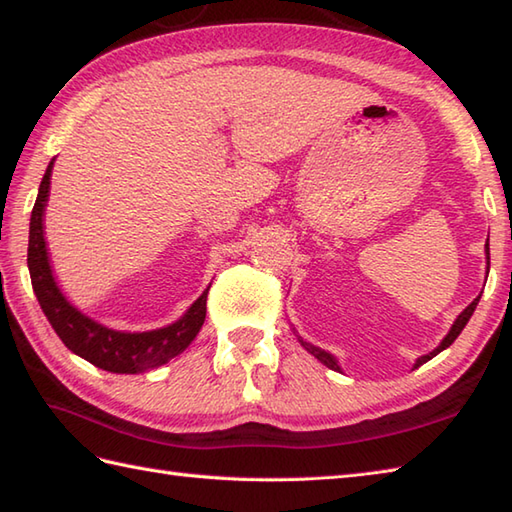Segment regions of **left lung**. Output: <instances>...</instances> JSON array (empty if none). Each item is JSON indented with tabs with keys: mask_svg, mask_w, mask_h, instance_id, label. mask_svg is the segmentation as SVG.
<instances>
[{
	"mask_svg": "<svg viewBox=\"0 0 512 512\" xmlns=\"http://www.w3.org/2000/svg\"><path fill=\"white\" fill-rule=\"evenodd\" d=\"M486 264H491V250H488V239H486ZM482 297V295H480ZM480 297L477 299H473L469 306H466L460 314H458V319L453 321V325H451V330H449V334L444 336V339L440 341V345L436 347V350L433 352H429V354H424V356H420V358H416V363H413V369H418L422 363H427V361H431L433 356H438L442 350H447V347L458 339L460 336V332L464 330V325L469 323V319L473 317V312H475V308H477V303H480ZM295 330V328H292ZM295 334H297V330H295ZM297 339H299V343L303 345V350L306 352H310L314 358H317L319 363H323L325 367H330V369H334V372H341L343 374V369H341V365H339V358H336L334 354H330V352H325V350H321V347H317V345H312V343H308L306 339H303V336H299L297 334Z\"/></svg>",
	"mask_w": 512,
	"mask_h": 512,
	"instance_id": "8db88e82",
	"label": "left lung"
}]
</instances>
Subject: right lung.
<instances>
[{"instance_id": "1", "label": "right lung", "mask_w": 512, "mask_h": 512, "mask_svg": "<svg viewBox=\"0 0 512 512\" xmlns=\"http://www.w3.org/2000/svg\"><path fill=\"white\" fill-rule=\"evenodd\" d=\"M54 158L43 173L39 184L37 202L30 215V235H28V270L32 290H35L39 306L46 314L52 330L59 334L70 352L85 358L94 367L105 369L112 374H143L149 369L169 363L171 358L182 354L191 341L198 336L206 317V288L202 295L191 303V308L165 328L147 332H123L112 330L107 325L90 319L79 308L65 299L57 277L50 264L46 231H43V215H46L50 178H52Z\"/></svg>"}]
</instances>
